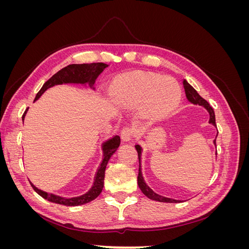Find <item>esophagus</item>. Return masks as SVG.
<instances>
[{
    "instance_id": "obj_1",
    "label": "esophagus",
    "mask_w": 249,
    "mask_h": 249,
    "mask_svg": "<svg viewBox=\"0 0 249 249\" xmlns=\"http://www.w3.org/2000/svg\"><path fill=\"white\" fill-rule=\"evenodd\" d=\"M134 133H135V130L133 129V127H131V126L124 127L122 132H120V134H122V140L124 142L130 141L132 139V137L134 136Z\"/></svg>"
}]
</instances>
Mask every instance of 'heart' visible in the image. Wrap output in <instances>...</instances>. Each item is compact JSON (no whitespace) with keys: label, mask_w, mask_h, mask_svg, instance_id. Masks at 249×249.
<instances>
[{"label":"heart","mask_w":249,"mask_h":249,"mask_svg":"<svg viewBox=\"0 0 249 249\" xmlns=\"http://www.w3.org/2000/svg\"><path fill=\"white\" fill-rule=\"evenodd\" d=\"M110 96L119 107L139 108L142 117L157 120L176 110L182 99V89L171 77L136 71L113 81Z\"/></svg>","instance_id":"b5f03b06"}]
</instances>
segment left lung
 <instances>
[{
  "label": "left lung",
  "mask_w": 249,
  "mask_h": 249,
  "mask_svg": "<svg viewBox=\"0 0 249 249\" xmlns=\"http://www.w3.org/2000/svg\"><path fill=\"white\" fill-rule=\"evenodd\" d=\"M183 85H184V88H185V92H186V96L188 101H189L190 103L192 104H195V105H199V106H202L205 107L209 114H210V120L209 123L212 124L214 125H216V123H215V113H214V110L213 108L210 106V104L205 100L202 99V97L197 93L196 90H195L189 83H188L186 80L183 81ZM218 135V134H217ZM217 137V136H216ZM214 143L216 145V139L214 140ZM135 147H136L137 149V153H138V159H139V172H138V186L140 188V190L142 191V193L145 195V196H147L149 199H153V200H157V201H160V202H179L180 200H177V199H172V198H168V197H164L162 196V195H159L155 193L150 188L145 184L144 182V178H143L142 177V172H141V166H140V161H141V150L142 148L140 147V145L136 144L135 145Z\"/></svg>",
  "instance_id": "1"
}]
</instances>
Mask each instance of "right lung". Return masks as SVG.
<instances>
[{"mask_svg":"<svg viewBox=\"0 0 249 249\" xmlns=\"http://www.w3.org/2000/svg\"><path fill=\"white\" fill-rule=\"evenodd\" d=\"M108 67L107 64L105 63H84V64H71L69 66L64 67V69L60 70L58 72H56L54 76L51 79H49L46 83H44L41 89L36 94L35 100H38L41 96V94L46 91L47 89L50 87H53L55 85L63 84V83H77V84H86L90 87H92L95 83L96 78L100 76V73ZM26 115V112L22 115V120ZM120 144V138L119 136H114L111 139L107 140L106 142L103 143V152H104V159L100 165L99 169H97L95 173L94 182L92 187L90 188V190L86 192L85 194L81 195L78 197H71V198H64L61 196H58V195L47 193L42 190H39L38 188H36L32 183L31 186L35 192L38 193L41 197L44 199H48L49 201L59 203V205H64V206H81L95 199L99 195L101 194L103 187H104V178H105V170H106V166L108 164V161L111 158V156L114 154L118 146Z\"/></svg>","mask_w":249,"mask_h":249,"instance_id":"add662e5","label":"right lung"}]
</instances>
